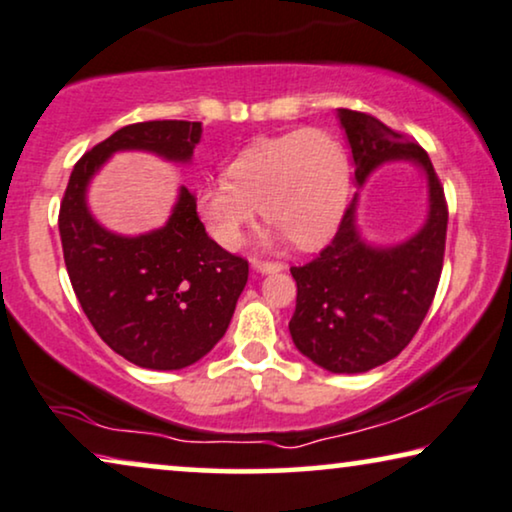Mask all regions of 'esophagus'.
Masks as SVG:
<instances>
[{
  "label": "esophagus",
  "mask_w": 512,
  "mask_h": 512,
  "mask_svg": "<svg viewBox=\"0 0 512 512\" xmlns=\"http://www.w3.org/2000/svg\"><path fill=\"white\" fill-rule=\"evenodd\" d=\"M252 269H257L260 274H276V271L283 269V264L274 260H260V257H252Z\"/></svg>",
  "instance_id": "1"
}]
</instances>
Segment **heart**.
I'll list each match as a JSON object with an SVG mask.
<instances>
[{"label":"heart","mask_w":512,"mask_h":512,"mask_svg":"<svg viewBox=\"0 0 512 512\" xmlns=\"http://www.w3.org/2000/svg\"><path fill=\"white\" fill-rule=\"evenodd\" d=\"M347 196L345 146L326 129L304 127L245 146L224 179L200 186L196 210L222 248H238L262 208L297 248L314 250L335 234Z\"/></svg>","instance_id":"obj_1"}]
</instances>
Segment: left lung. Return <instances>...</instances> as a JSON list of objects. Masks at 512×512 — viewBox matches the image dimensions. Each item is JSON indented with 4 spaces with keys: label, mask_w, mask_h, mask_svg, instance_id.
<instances>
[{
    "label": "left lung",
    "mask_w": 512,
    "mask_h": 512,
    "mask_svg": "<svg viewBox=\"0 0 512 512\" xmlns=\"http://www.w3.org/2000/svg\"><path fill=\"white\" fill-rule=\"evenodd\" d=\"M338 113L359 184L387 160H416L430 184L428 222L406 243L373 248L361 241L354 198L333 241L312 262L290 267L297 283L288 323L295 347L331 373H364L397 357L428 314L442 276L449 208L442 181L418 141L368 113L349 108Z\"/></svg>",
    "instance_id": "8db88e82"
}]
</instances>
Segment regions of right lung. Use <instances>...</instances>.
Instances as JSON below:
<instances>
[{
    "label": "right lung",
    "instance_id": "add662e5",
    "mask_svg": "<svg viewBox=\"0 0 512 512\" xmlns=\"http://www.w3.org/2000/svg\"><path fill=\"white\" fill-rule=\"evenodd\" d=\"M200 134V122L189 120L118 129L77 160L58 210L63 260L84 314L113 352L141 368L177 371L217 345L248 283V260L212 241L186 186L163 229L137 238L96 224L84 191L115 151L139 148L186 163Z\"/></svg>",
    "mask_w": 512,
    "mask_h": 512
}]
</instances>
